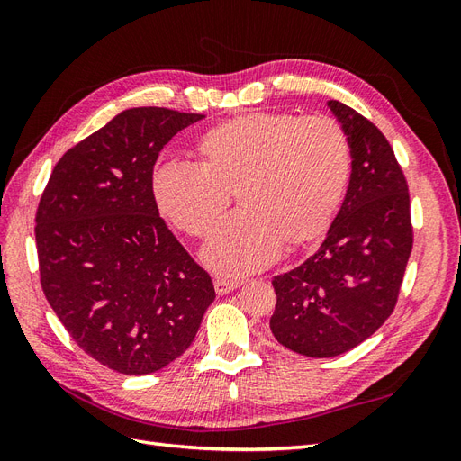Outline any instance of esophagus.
<instances>
[{
    "label": "esophagus",
    "instance_id": "1",
    "mask_svg": "<svg viewBox=\"0 0 461 461\" xmlns=\"http://www.w3.org/2000/svg\"><path fill=\"white\" fill-rule=\"evenodd\" d=\"M240 285H242L240 281H229V278H215V283H213L215 292H217L219 296H225V294H229V292L236 290V288H239Z\"/></svg>",
    "mask_w": 461,
    "mask_h": 461
}]
</instances>
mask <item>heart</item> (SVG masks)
I'll return each instance as SVG.
<instances>
[{
	"label": "heart",
	"instance_id": "1",
	"mask_svg": "<svg viewBox=\"0 0 461 461\" xmlns=\"http://www.w3.org/2000/svg\"><path fill=\"white\" fill-rule=\"evenodd\" d=\"M203 163L163 159L151 175L163 217L188 234L207 232L239 194L242 212L221 219L202 248L207 267L239 276L271 265L285 240L312 242L337 215L350 183L352 153L325 115L256 111L209 129Z\"/></svg>",
	"mask_w": 461,
	"mask_h": 461
}]
</instances>
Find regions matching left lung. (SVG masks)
Masks as SVG:
<instances>
[{
    "label": "left lung",
    "mask_w": 461,
    "mask_h": 461,
    "mask_svg": "<svg viewBox=\"0 0 461 461\" xmlns=\"http://www.w3.org/2000/svg\"><path fill=\"white\" fill-rule=\"evenodd\" d=\"M327 105L350 142V185L317 252L273 278L269 321L278 344L308 357L340 356L384 323L413 244L408 183L393 148L356 109Z\"/></svg>",
    "instance_id": "left-lung-1"
}]
</instances>
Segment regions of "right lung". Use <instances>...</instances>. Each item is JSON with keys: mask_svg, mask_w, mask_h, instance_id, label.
Here are the masks:
<instances>
[{"mask_svg": "<svg viewBox=\"0 0 461 461\" xmlns=\"http://www.w3.org/2000/svg\"><path fill=\"white\" fill-rule=\"evenodd\" d=\"M203 117L121 111L65 153L41 194V290L82 350L117 373H156L183 356L215 300L151 190L163 146Z\"/></svg>", "mask_w": 461, "mask_h": 461, "instance_id": "obj_1", "label": "right lung"}]
</instances>
